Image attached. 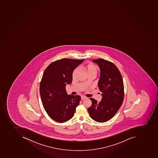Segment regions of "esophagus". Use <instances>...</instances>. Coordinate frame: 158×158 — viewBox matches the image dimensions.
I'll use <instances>...</instances> for the list:
<instances>
[{
	"mask_svg": "<svg viewBox=\"0 0 158 158\" xmlns=\"http://www.w3.org/2000/svg\"><path fill=\"white\" fill-rule=\"evenodd\" d=\"M86 99V97H85V96H81V100H85V99Z\"/></svg>",
	"mask_w": 158,
	"mask_h": 158,
	"instance_id": "1",
	"label": "esophagus"
}]
</instances>
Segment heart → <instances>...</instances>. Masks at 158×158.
<instances>
[{
  "instance_id": "1",
  "label": "heart",
  "mask_w": 158,
  "mask_h": 158,
  "mask_svg": "<svg viewBox=\"0 0 158 158\" xmlns=\"http://www.w3.org/2000/svg\"><path fill=\"white\" fill-rule=\"evenodd\" d=\"M83 69L86 72V73L88 74V75L90 74H95L96 75L97 73V68L96 66L94 64L88 63L85 64V65L83 66ZM78 73V69H75L73 70L72 74L73 78H76V76Z\"/></svg>"
}]
</instances>
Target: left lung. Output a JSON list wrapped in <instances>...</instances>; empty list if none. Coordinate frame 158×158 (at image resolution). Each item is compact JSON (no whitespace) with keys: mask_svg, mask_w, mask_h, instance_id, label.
<instances>
[{"mask_svg":"<svg viewBox=\"0 0 158 158\" xmlns=\"http://www.w3.org/2000/svg\"><path fill=\"white\" fill-rule=\"evenodd\" d=\"M100 69L98 81L102 96L98 102L91 98L92 105L88 110L90 117L96 122L104 123L111 119L119 110L124 98V86L121 73L113 63L104 59H94Z\"/></svg>","mask_w":158,"mask_h":158,"instance_id":"obj_1","label":"left lung"}]
</instances>
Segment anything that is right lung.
Here are the masks:
<instances>
[{
    "label": "right lung",
    "mask_w": 158,
    "mask_h": 158,
    "mask_svg": "<svg viewBox=\"0 0 158 158\" xmlns=\"http://www.w3.org/2000/svg\"><path fill=\"white\" fill-rule=\"evenodd\" d=\"M84 60H56L44 71L39 88L41 99L45 111L56 122L64 123L72 119L79 105L81 97L68 95L66 86L72 83L74 69Z\"/></svg>",
    "instance_id": "obj_1"
}]
</instances>
